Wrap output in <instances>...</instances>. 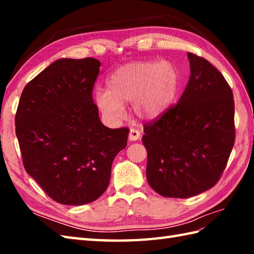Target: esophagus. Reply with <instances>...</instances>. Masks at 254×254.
<instances>
[{"label": "esophagus", "mask_w": 254, "mask_h": 254, "mask_svg": "<svg viewBox=\"0 0 254 254\" xmlns=\"http://www.w3.org/2000/svg\"><path fill=\"white\" fill-rule=\"evenodd\" d=\"M141 137V132L135 130V128H131L130 132H128V141L130 142H135Z\"/></svg>", "instance_id": "esophagus-1"}]
</instances>
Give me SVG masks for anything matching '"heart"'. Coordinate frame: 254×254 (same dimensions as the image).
<instances>
[{"label": "heart", "mask_w": 254, "mask_h": 254, "mask_svg": "<svg viewBox=\"0 0 254 254\" xmlns=\"http://www.w3.org/2000/svg\"><path fill=\"white\" fill-rule=\"evenodd\" d=\"M180 73L168 61H143L122 65L106 80V90L97 89L95 104L108 120L118 121L124 106L132 102L134 115L155 120L168 111L179 94Z\"/></svg>", "instance_id": "obj_1"}]
</instances>
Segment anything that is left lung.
Returning <instances> with one entry per match:
<instances>
[{"label": "left lung", "mask_w": 254, "mask_h": 254, "mask_svg": "<svg viewBox=\"0 0 254 254\" xmlns=\"http://www.w3.org/2000/svg\"><path fill=\"white\" fill-rule=\"evenodd\" d=\"M190 78L178 104L144 124L146 178L165 197L187 198L213 188L235 143V104L228 83L208 61L188 53Z\"/></svg>", "instance_id": "left-lung-1"}]
</instances>
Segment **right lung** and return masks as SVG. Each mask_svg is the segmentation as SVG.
<instances>
[{
	"label": "right lung",
	"instance_id": "obj_1",
	"mask_svg": "<svg viewBox=\"0 0 254 254\" xmlns=\"http://www.w3.org/2000/svg\"><path fill=\"white\" fill-rule=\"evenodd\" d=\"M100 62L59 59L26 85L15 117L24 167L56 202L84 205L104 193L128 128L101 123L93 87Z\"/></svg>",
	"mask_w": 254,
	"mask_h": 254
}]
</instances>
